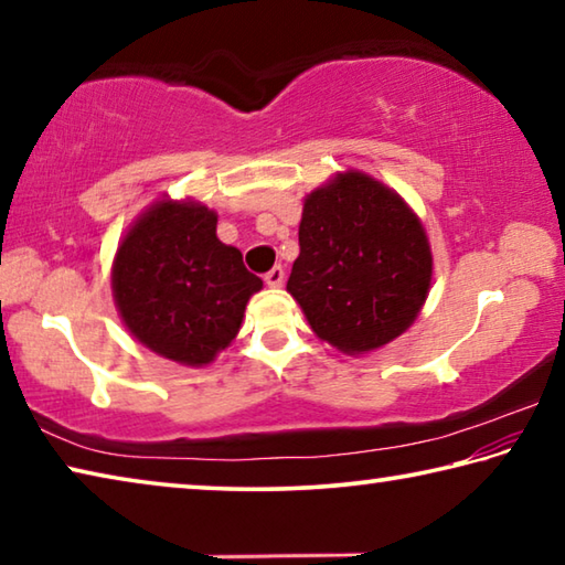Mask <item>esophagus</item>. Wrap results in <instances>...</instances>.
<instances>
[{
    "mask_svg": "<svg viewBox=\"0 0 565 565\" xmlns=\"http://www.w3.org/2000/svg\"><path fill=\"white\" fill-rule=\"evenodd\" d=\"M284 269L281 266H274V269L264 276V281H266V286H271V289H279V286H284Z\"/></svg>",
    "mask_w": 565,
    "mask_h": 565,
    "instance_id": "34e87169",
    "label": "esophagus"
}]
</instances>
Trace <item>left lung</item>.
Returning <instances> with one entry per match:
<instances>
[{
    "label": "left lung",
    "instance_id": "left-lung-1",
    "mask_svg": "<svg viewBox=\"0 0 565 565\" xmlns=\"http://www.w3.org/2000/svg\"><path fill=\"white\" fill-rule=\"evenodd\" d=\"M299 246L286 291L311 331L349 356L406 333L431 291L424 224L396 189L366 171H337L306 194Z\"/></svg>",
    "mask_w": 565,
    "mask_h": 565
}]
</instances>
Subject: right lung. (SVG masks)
I'll use <instances>...</instances> for the list:
<instances>
[{
    "mask_svg": "<svg viewBox=\"0 0 565 565\" xmlns=\"http://www.w3.org/2000/svg\"><path fill=\"white\" fill-rule=\"evenodd\" d=\"M218 216L196 199L161 196L134 218L111 264V294L124 327L141 347L202 369L242 329L248 299L264 281L236 246L216 236Z\"/></svg>",
    "mask_w": 565,
    "mask_h": 565,
    "instance_id": "right-lung-1",
    "label": "right lung"
}]
</instances>
